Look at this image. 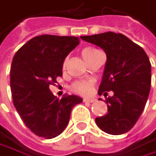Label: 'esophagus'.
<instances>
[{
	"label": "esophagus",
	"mask_w": 156,
	"mask_h": 156,
	"mask_svg": "<svg viewBox=\"0 0 156 156\" xmlns=\"http://www.w3.org/2000/svg\"><path fill=\"white\" fill-rule=\"evenodd\" d=\"M83 101L84 102H88V103H93V102L95 101V99L94 98H84Z\"/></svg>",
	"instance_id": "1"
}]
</instances>
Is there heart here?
<instances>
[{
    "instance_id": "b5f03b06",
    "label": "heart",
    "mask_w": 156,
    "mask_h": 156,
    "mask_svg": "<svg viewBox=\"0 0 156 156\" xmlns=\"http://www.w3.org/2000/svg\"><path fill=\"white\" fill-rule=\"evenodd\" d=\"M99 50H97L96 48H85L81 54L84 58V60L86 62H88V60L91 58L93 55H94L96 52H98ZM66 62H67V60H64L63 62V64L62 66L63 68L66 66ZM94 81L93 80H80V81H76L75 82L72 86H71V89L72 91L79 94H81V95H88L91 94L92 90H93V87H94Z\"/></svg>"
}]
</instances>
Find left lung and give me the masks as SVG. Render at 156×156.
<instances>
[{
	"label": "left lung",
	"instance_id": "obj_1",
	"mask_svg": "<svg viewBox=\"0 0 156 156\" xmlns=\"http://www.w3.org/2000/svg\"><path fill=\"white\" fill-rule=\"evenodd\" d=\"M106 52L107 62L98 94L106 98L108 113L97 117L98 127L110 135L128 132L140 117L151 89V62L144 49L122 34L107 32L80 36Z\"/></svg>",
	"mask_w": 156,
	"mask_h": 156
}]
</instances>
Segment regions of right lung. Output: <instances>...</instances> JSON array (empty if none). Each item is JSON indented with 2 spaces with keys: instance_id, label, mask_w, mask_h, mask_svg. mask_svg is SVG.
<instances>
[{
  "instance_id": "1",
  "label": "right lung",
  "mask_w": 156,
  "mask_h": 156,
  "mask_svg": "<svg viewBox=\"0 0 156 156\" xmlns=\"http://www.w3.org/2000/svg\"><path fill=\"white\" fill-rule=\"evenodd\" d=\"M80 40L43 34L29 40L13 58L10 85L14 106L26 126L38 136L53 139L67 126L72 108L82 102L76 95L57 98L50 92L62 76V64Z\"/></svg>"
}]
</instances>
